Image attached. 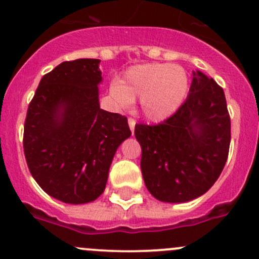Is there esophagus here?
<instances>
[{"mask_svg":"<svg viewBox=\"0 0 259 259\" xmlns=\"http://www.w3.org/2000/svg\"><path fill=\"white\" fill-rule=\"evenodd\" d=\"M127 122H129L130 130H132V133H133V134H134V129H135V124H137V121H135L134 119H132V117H129Z\"/></svg>","mask_w":259,"mask_h":259,"instance_id":"esophagus-1","label":"esophagus"}]
</instances>
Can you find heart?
Segmentation results:
<instances>
[{
	"mask_svg": "<svg viewBox=\"0 0 259 259\" xmlns=\"http://www.w3.org/2000/svg\"><path fill=\"white\" fill-rule=\"evenodd\" d=\"M188 90L189 77L183 67L144 64L127 70L120 82L111 83L110 95L121 108L140 99V109L146 119L161 121L178 110Z\"/></svg>",
	"mask_w": 259,
	"mask_h": 259,
	"instance_id": "heart-1",
	"label": "heart"
}]
</instances>
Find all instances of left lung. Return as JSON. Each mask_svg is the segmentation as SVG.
I'll list each match as a JSON object with an SVG mask.
<instances>
[{
    "instance_id": "obj_1",
    "label": "left lung",
    "mask_w": 259,
    "mask_h": 259,
    "mask_svg": "<svg viewBox=\"0 0 259 259\" xmlns=\"http://www.w3.org/2000/svg\"><path fill=\"white\" fill-rule=\"evenodd\" d=\"M146 189L164 203H185L207 193L221 176L231 144L224 91L197 70L187 100L159 125H135Z\"/></svg>"
}]
</instances>
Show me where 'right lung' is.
<instances>
[{
    "label": "right lung",
    "mask_w": 259,
    "mask_h": 259,
    "mask_svg": "<svg viewBox=\"0 0 259 259\" xmlns=\"http://www.w3.org/2000/svg\"><path fill=\"white\" fill-rule=\"evenodd\" d=\"M99 65L61 62L41 79L26 116L28 169L44 192L67 204L103 194L115 153L132 135L126 117L100 109Z\"/></svg>",
    "instance_id": "right-lung-1"
}]
</instances>
